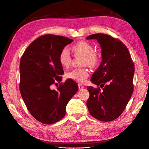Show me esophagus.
I'll use <instances>...</instances> for the list:
<instances>
[{
	"label": "esophagus",
	"instance_id": "obj_1",
	"mask_svg": "<svg viewBox=\"0 0 149 149\" xmlns=\"http://www.w3.org/2000/svg\"><path fill=\"white\" fill-rule=\"evenodd\" d=\"M78 88H79V89H82L84 88V86H83L81 84H78Z\"/></svg>",
	"mask_w": 149,
	"mask_h": 149
}]
</instances>
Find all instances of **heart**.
Segmentation results:
<instances>
[{
	"mask_svg": "<svg viewBox=\"0 0 149 149\" xmlns=\"http://www.w3.org/2000/svg\"><path fill=\"white\" fill-rule=\"evenodd\" d=\"M75 56H83V65L94 67L99 61V55L94 52V48L91 43L85 41L78 42L72 48ZM59 61L64 68H68L71 61V56L69 49L64 47L61 49L59 55ZM89 72L85 68L74 69L66 73V77L79 83H83L88 77Z\"/></svg>",
	"mask_w": 149,
	"mask_h": 149,
	"instance_id": "heart-1",
	"label": "heart"
}]
</instances>
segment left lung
<instances>
[{
    "instance_id": "left-lung-1",
    "label": "left lung",
    "mask_w": 149,
    "mask_h": 149,
    "mask_svg": "<svg viewBox=\"0 0 149 149\" xmlns=\"http://www.w3.org/2000/svg\"><path fill=\"white\" fill-rule=\"evenodd\" d=\"M87 40L96 39L101 48L102 61L93 74L91 81L102 88L88 86L86 102L93 118L104 122L117 119L124 111L133 90L134 65L127 48L111 36L96 33Z\"/></svg>"
}]
</instances>
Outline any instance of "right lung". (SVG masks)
<instances>
[{
    "label": "right lung",
    "mask_w": 149,
    "mask_h": 149,
    "mask_svg": "<svg viewBox=\"0 0 149 149\" xmlns=\"http://www.w3.org/2000/svg\"><path fill=\"white\" fill-rule=\"evenodd\" d=\"M73 42L62 36L45 35L31 43L21 58V95L30 114L42 123L52 124L63 118L67 104L78 91V84L68 79L52 89L64 73L60 52Z\"/></svg>",
    "instance_id": "right-lung-1"
}]
</instances>
